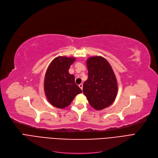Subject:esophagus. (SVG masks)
I'll list each match as a JSON object with an SVG mask.
<instances>
[{"instance_id": "34e87169", "label": "esophagus", "mask_w": 158, "mask_h": 158, "mask_svg": "<svg viewBox=\"0 0 158 158\" xmlns=\"http://www.w3.org/2000/svg\"><path fill=\"white\" fill-rule=\"evenodd\" d=\"M79 87H80V88L82 90V89H83V84H79Z\"/></svg>"}]
</instances>
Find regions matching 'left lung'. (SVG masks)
I'll return each mask as SVG.
<instances>
[{"instance_id":"1","label":"left lung","mask_w":158,"mask_h":158,"mask_svg":"<svg viewBox=\"0 0 158 158\" xmlns=\"http://www.w3.org/2000/svg\"><path fill=\"white\" fill-rule=\"evenodd\" d=\"M88 78L83 85V93L90 105L97 110L111 105L118 93L116 76L110 63L101 56L87 60Z\"/></svg>"}]
</instances>
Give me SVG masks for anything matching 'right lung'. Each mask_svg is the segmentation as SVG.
<instances>
[{"mask_svg":"<svg viewBox=\"0 0 158 158\" xmlns=\"http://www.w3.org/2000/svg\"><path fill=\"white\" fill-rule=\"evenodd\" d=\"M74 57L59 56L49 65L44 78V92L49 102L53 106L64 108L68 106L75 96L81 93L76 84L74 76L69 69Z\"/></svg>","mask_w":158,"mask_h":158,"instance_id":"obj_1","label":"right lung"}]
</instances>
